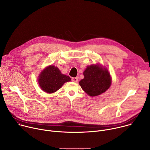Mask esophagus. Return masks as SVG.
<instances>
[{
	"label": "esophagus",
	"mask_w": 150,
	"mask_h": 150,
	"mask_svg": "<svg viewBox=\"0 0 150 150\" xmlns=\"http://www.w3.org/2000/svg\"><path fill=\"white\" fill-rule=\"evenodd\" d=\"M78 81V78L77 77H74L72 78V81L74 82H77Z\"/></svg>",
	"instance_id": "esophagus-1"
}]
</instances>
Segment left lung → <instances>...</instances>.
Masks as SVG:
<instances>
[{"instance_id": "1", "label": "left lung", "mask_w": 150, "mask_h": 150, "mask_svg": "<svg viewBox=\"0 0 150 150\" xmlns=\"http://www.w3.org/2000/svg\"><path fill=\"white\" fill-rule=\"evenodd\" d=\"M84 78L79 81L82 89L88 95L94 97L104 93L111 85L108 71L96 65L87 67L83 72Z\"/></svg>"}]
</instances>
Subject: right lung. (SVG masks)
Wrapping results in <instances>:
<instances>
[{"label": "right lung", "instance_id": "right-lung-1", "mask_svg": "<svg viewBox=\"0 0 150 150\" xmlns=\"http://www.w3.org/2000/svg\"><path fill=\"white\" fill-rule=\"evenodd\" d=\"M71 80L69 76L62 74L57 68L51 65L41 73L38 83L44 91L47 93H53L60 88L65 82Z\"/></svg>", "mask_w": 150, "mask_h": 150}]
</instances>
